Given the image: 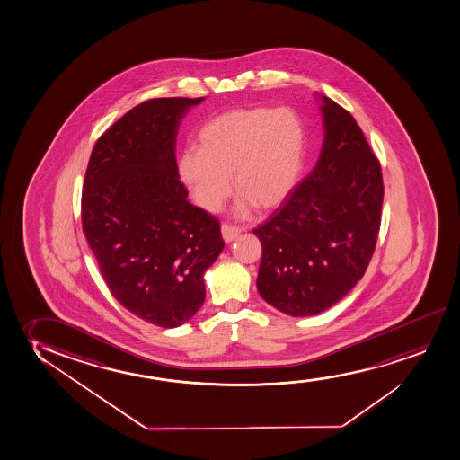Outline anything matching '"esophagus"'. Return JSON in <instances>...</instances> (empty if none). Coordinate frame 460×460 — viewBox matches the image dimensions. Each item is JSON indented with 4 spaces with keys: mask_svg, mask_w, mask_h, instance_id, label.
<instances>
[{
    "mask_svg": "<svg viewBox=\"0 0 460 460\" xmlns=\"http://www.w3.org/2000/svg\"><path fill=\"white\" fill-rule=\"evenodd\" d=\"M239 234L240 227L233 226V225H227V223H225V225L221 226V235H223V240H225L226 243L233 242Z\"/></svg>",
    "mask_w": 460,
    "mask_h": 460,
    "instance_id": "34e87169",
    "label": "esophagus"
}]
</instances>
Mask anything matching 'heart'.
<instances>
[{
	"label": "heart",
	"instance_id": "obj_1",
	"mask_svg": "<svg viewBox=\"0 0 460 460\" xmlns=\"http://www.w3.org/2000/svg\"><path fill=\"white\" fill-rule=\"evenodd\" d=\"M198 151H185L178 162L182 182L195 203L217 210L234 189L239 209L250 204L276 209L298 184L305 153L303 119L293 109H231L208 119L197 132Z\"/></svg>",
	"mask_w": 460,
	"mask_h": 460
}]
</instances>
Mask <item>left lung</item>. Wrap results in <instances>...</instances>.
<instances>
[{
  "label": "left lung",
  "mask_w": 460,
  "mask_h": 460,
  "mask_svg": "<svg viewBox=\"0 0 460 460\" xmlns=\"http://www.w3.org/2000/svg\"><path fill=\"white\" fill-rule=\"evenodd\" d=\"M320 100L324 140L315 168L252 229L262 243L257 290L292 316L339 303L365 275L381 227V164L354 117Z\"/></svg>",
  "instance_id": "left-lung-1"
}]
</instances>
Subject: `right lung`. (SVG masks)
Listing matches in <instances>:
<instances>
[{
	"label": "right lung",
	"instance_id": "right-lung-1",
	"mask_svg": "<svg viewBox=\"0 0 460 460\" xmlns=\"http://www.w3.org/2000/svg\"><path fill=\"white\" fill-rule=\"evenodd\" d=\"M204 98H155L96 140L81 198L83 231L125 309L178 328L206 298L204 273L225 242L220 221L187 199L176 164L185 112Z\"/></svg>",
	"mask_w": 460,
	"mask_h": 460
}]
</instances>
